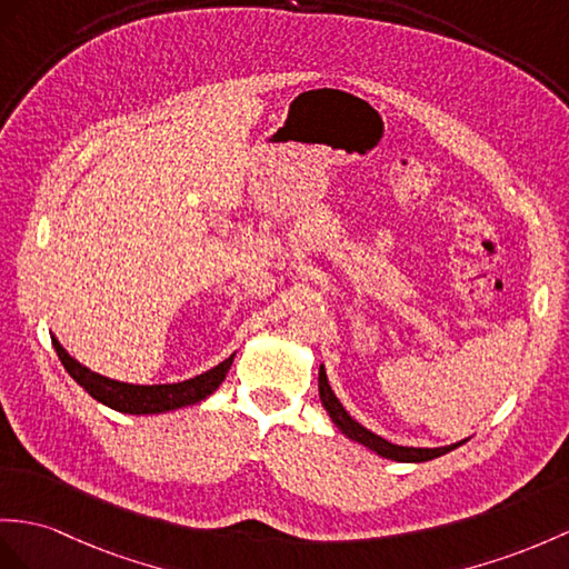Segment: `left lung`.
I'll return each instance as SVG.
<instances>
[{
    "instance_id": "1",
    "label": "left lung",
    "mask_w": 569,
    "mask_h": 569,
    "mask_svg": "<svg viewBox=\"0 0 569 569\" xmlns=\"http://www.w3.org/2000/svg\"><path fill=\"white\" fill-rule=\"evenodd\" d=\"M318 393H321V403H323V408L328 410L330 420L340 427V432H342L345 437H350V439L359 441V445H365L367 449L377 451L379 456H383V459H393V461H400V463H422V461L437 459V456H445V453H449L451 449L463 445V441H459V445L439 447V449H415V447H398V445H391V441H386L383 437L369 432L367 427H362L357 420H352L350 415H348V410H345V408L340 406V400L336 398V393L330 391L328 379H326V369H323V367H321V371H318Z\"/></svg>"
}]
</instances>
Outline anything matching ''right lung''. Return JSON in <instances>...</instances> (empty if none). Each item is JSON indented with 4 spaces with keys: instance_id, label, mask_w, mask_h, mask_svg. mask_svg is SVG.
I'll return each instance as SVG.
<instances>
[{
    "instance_id": "obj_1",
    "label": "right lung",
    "mask_w": 569,
    "mask_h": 569,
    "mask_svg": "<svg viewBox=\"0 0 569 569\" xmlns=\"http://www.w3.org/2000/svg\"><path fill=\"white\" fill-rule=\"evenodd\" d=\"M52 348H54V352H58L60 362L67 369L69 377H72L91 398H96L99 403L113 408L118 412H130V415L169 412L176 408L200 403L202 398H207L219 389V383L224 381L227 371L233 362V355H231L214 369L200 373V377H196V379L180 381V383L134 386V383H124V381H116V379H106V377H101V373L81 367L77 359L67 355V350L54 338H52Z\"/></svg>"
}]
</instances>
